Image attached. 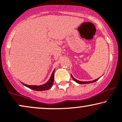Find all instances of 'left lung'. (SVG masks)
I'll return each mask as SVG.
<instances>
[{
    "instance_id": "8db88e82",
    "label": "left lung",
    "mask_w": 122,
    "mask_h": 122,
    "mask_svg": "<svg viewBox=\"0 0 122 122\" xmlns=\"http://www.w3.org/2000/svg\"><path fill=\"white\" fill-rule=\"evenodd\" d=\"M71 77H72V79H73V80L74 81H76V82L77 83H78V84H89V83H94V82H95V81H98V79H99V78H98V79H95V80H94V81H78V80H76V79H75L73 77V76H72V75L71 74Z\"/></svg>"
}]
</instances>
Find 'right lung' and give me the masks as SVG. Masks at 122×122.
<instances>
[{"instance_id": "right-lung-1", "label": "right lung", "mask_w": 122, "mask_h": 122, "mask_svg": "<svg viewBox=\"0 0 122 122\" xmlns=\"http://www.w3.org/2000/svg\"><path fill=\"white\" fill-rule=\"evenodd\" d=\"M55 69H54V70L52 72L51 76L50 79L48 80V81L47 82H46L45 84H42V85L40 86H36V85H27V84H25V83H22L23 85H24L27 88L31 89H33V90L36 91H46L48 90L49 89H50L51 87L53 85V81H54V74H55Z\"/></svg>"}]
</instances>
